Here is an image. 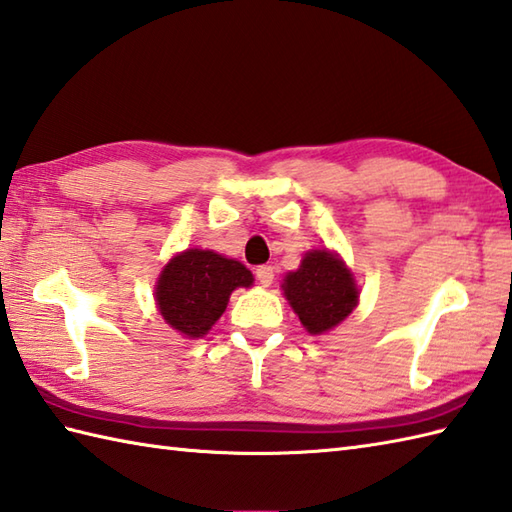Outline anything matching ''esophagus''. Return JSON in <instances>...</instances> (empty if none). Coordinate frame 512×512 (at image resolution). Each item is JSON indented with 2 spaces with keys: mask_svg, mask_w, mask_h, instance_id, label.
<instances>
[{
  "mask_svg": "<svg viewBox=\"0 0 512 512\" xmlns=\"http://www.w3.org/2000/svg\"><path fill=\"white\" fill-rule=\"evenodd\" d=\"M256 278H258V282L263 287H269L271 282H274V267H269V265H260L258 269H256Z\"/></svg>",
  "mask_w": 512,
  "mask_h": 512,
  "instance_id": "34e87169",
  "label": "esophagus"
}]
</instances>
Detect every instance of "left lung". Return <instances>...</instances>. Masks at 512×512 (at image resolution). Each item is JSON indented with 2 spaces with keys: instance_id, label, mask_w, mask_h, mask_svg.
Here are the masks:
<instances>
[{
  "instance_id": "1",
  "label": "left lung",
  "mask_w": 512,
  "mask_h": 512,
  "mask_svg": "<svg viewBox=\"0 0 512 512\" xmlns=\"http://www.w3.org/2000/svg\"><path fill=\"white\" fill-rule=\"evenodd\" d=\"M282 291L311 335L331 331L359 304V289L350 269L328 249L306 252L300 269L285 276Z\"/></svg>"
}]
</instances>
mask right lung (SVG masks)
I'll list each match as a JSON object with an SVG mask.
<instances>
[{"label": "right lung", "mask_w": 512, "mask_h": 512, "mask_svg": "<svg viewBox=\"0 0 512 512\" xmlns=\"http://www.w3.org/2000/svg\"><path fill=\"white\" fill-rule=\"evenodd\" d=\"M243 263L212 249H186L168 260L155 285V302L170 328L188 339L208 335L238 287H252Z\"/></svg>", "instance_id": "1"}]
</instances>
